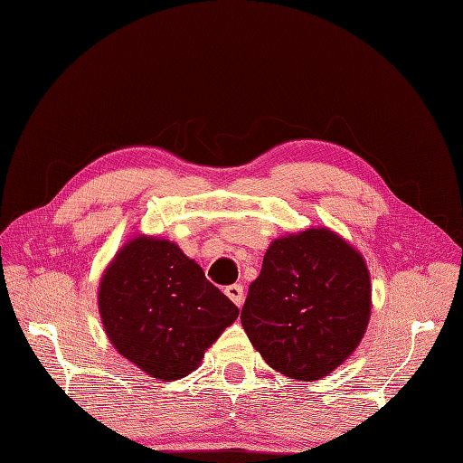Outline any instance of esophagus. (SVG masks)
I'll return each mask as SVG.
<instances>
[{"label": "esophagus", "instance_id": "esophagus-1", "mask_svg": "<svg viewBox=\"0 0 463 463\" xmlns=\"http://www.w3.org/2000/svg\"><path fill=\"white\" fill-rule=\"evenodd\" d=\"M224 293H227V298H229L236 307L242 305V301H244V288L241 286V283H234V286H229L227 289H224Z\"/></svg>", "mask_w": 463, "mask_h": 463}]
</instances>
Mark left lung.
<instances>
[{"mask_svg": "<svg viewBox=\"0 0 463 463\" xmlns=\"http://www.w3.org/2000/svg\"><path fill=\"white\" fill-rule=\"evenodd\" d=\"M370 315L365 260L342 236L318 227L269 244L241 321L269 367L315 382L358 348Z\"/></svg>", "mask_w": 463, "mask_h": 463, "instance_id": "8db88e82", "label": "left lung"}]
</instances>
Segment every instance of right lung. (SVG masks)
Listing matches in <instances>:
<instances>
[{"label":"right lung","mask_w":463,"mask_h":463,"mask_svg":"<svg viewBox=\"0 0 463 463\" xmlns=\"http://www.w3.org/2000/svg\"><path fill=\"white\" fill-rule=\"evenodd\" d=\"M98 305L115 350L160 382L197 370L239 317V307L177 244L145 234L130 239L103 271Z\"/></svg>","instance_id":"right-lung-1"}]
</instances>
